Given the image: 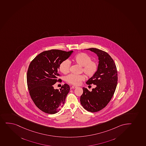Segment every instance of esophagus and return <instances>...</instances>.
<instances>
[{
	"mask_svg": "<svg viewBox=\"0 0 146 146\" xmlns=\"http://www.w3.org/2000/svg\"><path fill=\"white\" fill-rule=\"evenodd\" d=\"M78 86H72L71 87V89H75L77 88Z\"/></svg>",
	"mask_w": 146,
	"mask_h": 146,
	"instance_id": "1",
	"label": "esophagus"
}]
</instances>
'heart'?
<instances>
[{
	"instance_id": "heart-1",
	"label": "heart",
	"mask_w": 146,
	"mask_h": 146,
	"mask_svg": "<svg viewBox=\"0 0 146 146\" xmlns=\"http://www.w3.org/2000/svg\"><path fill=\"white\" fill-rule=\"evenodd\" d=\"M91 57L85 53H80L75 56L74 61L76 64L82 66V71L87 76L91 77L96 73L98 69V64L95 61H91ZM70 63L68 60H64L59 66V70L62 73L66 74L70 70ZM84 75H75L70 74L66 76V80L68 84L73 85H79L85 80Z\"/></svg>"
}]
</instances>
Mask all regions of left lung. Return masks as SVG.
Segmentation results:
<instances>
[{
  "label": "left lung",
  "instance_id": "8db88e82",
  "mask_svg": "<svg viewBox=\"0 0 146 146\" xmlns=\"http://www.w3.org/2000/svg\"><path fill=\"white\" fill-rule=\"evenodd\" d=\"M87 49L98 57V71L86 82L88 85L94 84L96 87L92 91L83 87L80 102L85 110L94 113L106 106L112 98L117 84V71L113 59L107 53L96 48Z\"/></svg>",
  "mask_w": 146,
  "mask_h": 146
}]
</instances>
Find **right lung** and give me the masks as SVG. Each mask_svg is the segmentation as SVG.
Returning <instances> with one entry per match:
<instances>
[{
  "mask_svg": "<svg viewBox=\"0 0 146 146\" xmlns=\"http://www.w3.org/2000/svg\"><path fill=\"white\" fill-rule=\"evenodd\" d=\"M73 52L58 49L44 51L30 63L27 75L29 93L36 106L46 113H57L64 106L70 87L64 84L59 91L55 89L53 85L62 82L57 79L60 76L58 69Z\"/></svg>",
  "mask_w": 146,
  "mask_h": 146,
  "instance_id": "obj_1",
  "label": "right lung"
}]
</instances>
